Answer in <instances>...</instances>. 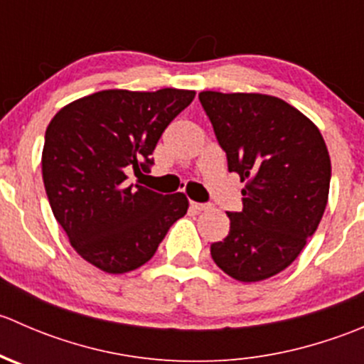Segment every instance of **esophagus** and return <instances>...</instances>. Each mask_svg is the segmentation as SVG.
Listing matches in <instances>:
<instances>
[{"label":"esophagus","instance_id":"obj_1","mask_svg":"<svg viewBox=\"0 0 364 364\" xmlns=\"http://www.w3.org/2000/svg\"><path fill=\"white\" fill-rule=\"evenodd\" d=\"M192 205V209H196V211H205V209H209L208 204H200V203H190Z\"/></svg>","mask_w":364,"mask_h":364}]
</instances>
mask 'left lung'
<instances>
[{"label": "left lung", "mask_w": 364, "mask_h": 364, "mask_svg": "<svg viewBox=\"0 0 364 364\" xmlns=\"http://www.w3.org/2000/svg\"><path fill=\"white\" fill-rule=\"evenodd\" d=\"M229 171L245 183L243 209L227 213L230 232L211 245L216 266L252 284L291 266L317 230L331 181V159L317 124L282 98L199 93Z\"/></svg>", "instance_id": "left-lung-1"}]
</instances>
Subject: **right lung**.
Returning <instances> with one entry per match:
<instances>
[{"mask_svg": "<svg viewBox=\"0 0 364 364\" xmlns=\"http://www.w3.org/2000/svg\"><path fill=\"white\" fill-rule=\"evenodd\" d=\"M193 98L196 91L176 87L104 90L50 119L42 151L50 209L73 250L98 269L141 267L188 211L185 193L160 196L127 179L149 171L164 130Z\"/></svg>", "mask_w": 364, "mask_h": 364, "instance_id": "1", "label": "right lung"}]
</instances>
